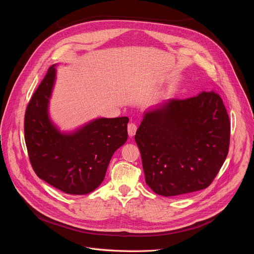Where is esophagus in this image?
<instances>
[{
    "instance_id": "obj_1",
    "label": "esophagus",
    "mask_w": 254,
    "mask_h": 254,
    "mask_svg": "<svg viewBox=\"0 0 254 254\" xmlns=\"http://www.w3.org/2000/svg\"><path fill=\"white\" fill-rule=\"evenodd\" d=\"M136 128H137V127H136V126H135L134 124H132V123L128 124V126H127V132H128V135H129L130 137L135 134Z\"/></svg>"
}]
</instances>
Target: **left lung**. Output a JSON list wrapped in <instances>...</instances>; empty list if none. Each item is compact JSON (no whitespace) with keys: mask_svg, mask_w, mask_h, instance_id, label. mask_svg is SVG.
I'll use <instances>...</instances> for the list:
<instances>
[{"mask_svg":"<svg viewBox=\"0 0 254 254\" xmlns=\"http://www.w3.org/2000/svg\"><path fill=\"white\" fill-rule=\"evenodd\" d=\"M229 138L226 108L213 91L149 108L134 135L146 183L164 197L207 188L227 157Z\"/></svg>","mask_w":254,"mask_h":254,"instance_id":"obj_1","label":"left lung"}]
</instances>
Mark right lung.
I'll return each instance as SVG.
<instances>
[{"label": "right lung", "mask_w": 254, "mask_h": 254, "mask_svg": "<svg viewBox=\"0 0 254 254\" xmlns=\"http://www.w3.org/2000/svg\"><path fill=\"white\" fill-rule=\"evenodd\" d=\"M57 66L48 69L27 106L25 141L40 179L66 194L85 195L102 183L113 155L127 141L128 118H97L61 130L49 112Z\"/></svg>", "instance_id": "1"}]
</instances>
